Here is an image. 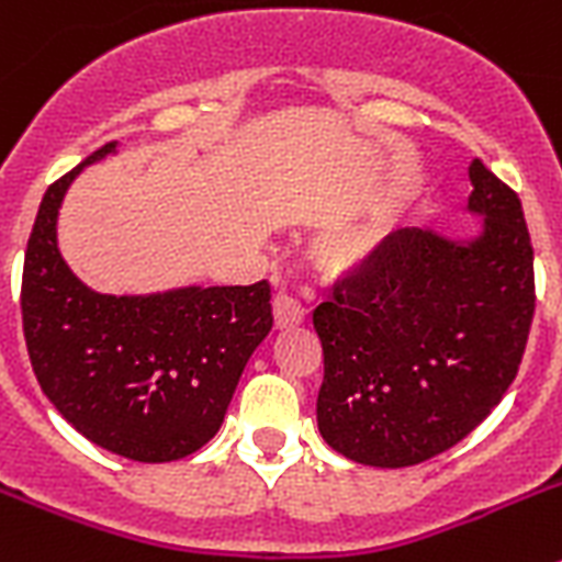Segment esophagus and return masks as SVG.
<instances>
[{"instance_id":"esophagus-1","label":"esophagus","mask_w":562,"mask_h":562,"mask_svg":"<svg viewBox=\"0 0 562 562\" xmlns=\"http://www.w3.org/2000/svg\"><path fill=\"white\" fill-rule=\"evenodd\" d=\"M272 317H276L278 329H292V326L304 324L306 306L297 297L286 295V292H278L272 297Z\"/></svg>"}]
</instances>
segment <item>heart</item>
<instances>
[{"label":"heart","instance_id":"b5f03b06","mask_svg":"<svg viewBox=\"0 0 562 562\" xmlns=\"http://www.w3.org/2000/svg\"><path fill=\"white\" fill-rule=\"evenodd\" d=\"M382 238H385V233L380 227H362V231L340 238L326 252V261H329L331 270H357V267H366L380 252Z\"/></svg>","mask_w":562,"mask_h":562}]
</instances>
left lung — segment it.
I'll return each mask as SVG.
<instances>
[{
  "mask_svg": "<svg viewBox=\"0 0 562 562\" xmlns=\"http://www.w3.org/2000/svg\"><path fill=\"white\" fill-rule=\"evenodd\" d=\"M479 238L396 231L312 315L324 346L317 428L371 467L459 445L518 376L535 317V250L518 193L470 166Z\"/></svg>",
  "mask_w": 562,
  "mask_h": 562,
  "instance_id": "8db88e82",
  "label": "left lung"
}]
</instances>
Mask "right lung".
<instances>
[{"mask_svg": "<svg viewBox=\"0 0 562 562\" xmlns=\"http://www.w3.org/2000/svg\"><path fill=\"white\" fill-rule=\"evenodd\" d=\"M44 193L22 272L30 366L58 414L132 461L191 456L220 430L238 376L272 326L270 284L186 286L162 295H101L64 265L56 220L78 171Z\"/></svg>", "mask_w": 562, "mask_h": 562, "instance_id": "right-lung-1", "label": "right lung"}]
</instances>
